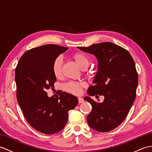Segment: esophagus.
<instances>
[{"instance_id":"34e87169","label":"esophagus","mask_w":152,"mask_h":152,"mask_svg":"<svg viewBox=\"0 0 152 152\" xmlns=\"http://www.w3.org/2000/svg\"><path fill=\"white\" fill-rule=\"evenodd\" d=\"M77 99H78V102L80 104H81V103H83V102H84V100H83V98H81V97H79L78 98H77Z\"/></svg>"}]
</instances>
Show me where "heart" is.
<instances>
[{
	"label": "heart",
	"instance_id": "obj_1",
	"mask_svg": "<svg viewBox=\"0 0 152 152\" xmlns=\"http://www.w3.org/2000/svg\"><path fill=\"white\" fill-rule=\"evenodd\" d=\"M72 58L75 60L80 67L82 69H86L89 65V60L83 53L75 52L72 54ZM52 72L56 78H59L62 75V60L61 58H57L53 62L52 66ZM84 87L83 82H70L64 86V89L66 92L79 95L82 92V88Z\"/></svg>",
	"mask_w": 152,
	"mask_h": 152
}]
</instances>
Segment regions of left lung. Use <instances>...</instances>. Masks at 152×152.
<instances>
[{
  "instance_id": "left-lung-1",
  "label": "left lung",
  "mask_w": 152,
  "mask_h": 152,
  "mask_svg": "<svg viewBox=\"0 0 152 152\" xmlns=\"http://www.w3.org/2000/svg\"><path fill=\"white\" fill-rule=\"evenodd\" d=\"M77 48L94 55L98 61L94 85L89 88L88 94L104 96L102 103L84 98L92 105L88 124L100 132L111 131L124 121L135 101L138 85L135 63L128 50L109 42Z\"/></svg>"
}]
</instances>
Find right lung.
Returning <instances> with one entry per match:
<instances>
[{
	"instance_id": "add662e5",
	"label": "right lung",
	"mask_w": 152,
	"mask_h": 152,
	"mask_svg": "<svg viewBox=\"0 0 152 152\" xmlns=\"http://www.w3.org/2000/svg\"><path fill=\"white\" fill-rule=\"evenodd\" d=\"M68 48L45 45L31 48L22 56L15 69L17 99L29 124L45 134H54L64 128L68 112L78 104L77 98L60 91L59 97H48L56 77L52 66L55 59Z\"/></svg>"
}]
</instances>
